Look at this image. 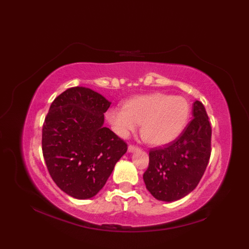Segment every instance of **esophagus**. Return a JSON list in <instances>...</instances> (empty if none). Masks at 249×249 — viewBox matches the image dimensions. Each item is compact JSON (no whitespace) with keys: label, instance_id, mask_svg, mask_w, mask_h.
Segmentation results:
<instances>
[{"label":"esophagus","instance_id":"esophagus-1","mask_svg":"<svg viewBox=\"0 0 249 249\" xmlns=\"http://www.w3.org/2000/svg\"><path fill=\"white\" fill-rule=\"evenodd\" d=\"M138 150H139V146L134 145V144H129L128 145V152L129 153H133V152H136V151H138Z\"/></svg>","mask_w":249,"mask_h":249}]
</instances>
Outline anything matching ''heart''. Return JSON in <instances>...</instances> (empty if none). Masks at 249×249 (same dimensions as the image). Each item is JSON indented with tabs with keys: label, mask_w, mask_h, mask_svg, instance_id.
Segmentation results:
<instances>
[{
	"label": "heart",
	"mask_w": 249,
	"mask_h": 249,
	"mask_svg": "<svg viewBox=\"0 0 249 249\" xmlns=\"http://www.w3.org/2000/svg\"><path fill=\"white\" fill-rule=\"evenodd\" d=\"M190 107L182 96L162 93L140 95L124 102L123 107L108 110L107 120L120 136L141 124V136L151 144H165L176 139L187 124Z\"/></svg>",
	"instance_id": "1"
}]
</instances>
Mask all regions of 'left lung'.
<instances>
[{"mask_svg":"<svg viewBox=\"0 0 249 249\" xmlns=\"http://www.w3.org/2000/svg\"><path fill=\"white\" fill-rule=\"evenodd\" d=\"M193 120L177 139L152 147L149 167L143 173L146 189L160 201H176L197 187L208 166L212 127L203 104L196 100Z\"/></svg>","mask_w":249,"mask_h":249,"instance_id":"obj_1","label":"left lung"}]
</instances>
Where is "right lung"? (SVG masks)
I'll return each instance as SVG.
<instances>
[{
  "label": "right lung",
  "instance_id": "right-lung-1",
  "mask_svg": "<svg viewBox=\"0 0 249 249\" xmlns=\"http://www.w3.org/2000/svg\"><path fill=\"white\" fill-rule=\"evenodd\" d=\"M110 103L93 89H67L52 102L43 125L41 149L52 179L77 199L94 197L127 151V143L104 127Z\"/></svg>",
  "mask_w": 249,
  "mask_h": 249
}]
</instances>
